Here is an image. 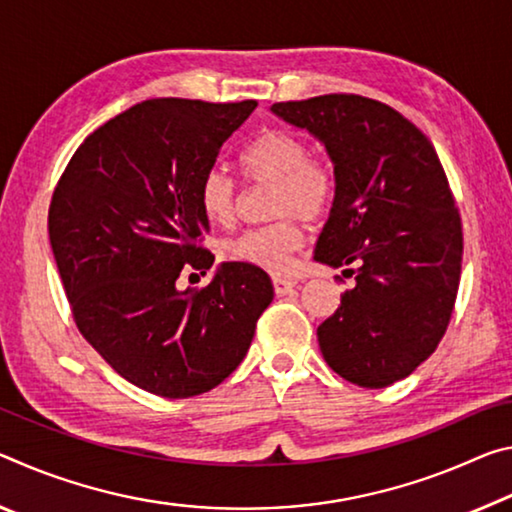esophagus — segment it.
Instances as JSON below:
<instances>
[{
  "label": "esophagus",
  "mask_w": 512,
  "mask_h": 512,
  "mask_svg": "<svg viewBox=\"0 0 512 512\" xmlns=\"http://www.w3.org/2000/svg\"><path fill=\"white\" fill-rule=\"evenodd\" d=\"M272 286H274L276 295H288V292L295 290L297 281H295V279H286V276H274Z\"/></svg>",
  "instance_id": "esophagus-1"
}]
</instances>
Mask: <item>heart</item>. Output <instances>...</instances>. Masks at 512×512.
I'll return each instance as SVG.
<instances>
[{"label":"heart","instance_id":"b5f03b06","mask_svg":"<svg viewBox=\"0 0 512 512\" xmlns=\"http://www.w3.org/2000/svg\"><path fill=\"white\" fill-rule=\"evenodd\" d=\"M247 181L274 183L270 224L254 226L224 242L229 261L283 274L292 265V251L304 240L306 222H320L333 211L338 197V174L326 158L308 154V142L295 131L265 129L238 156ZM236 183L222 170L206 172L197 188L201 215L213 224H229L236 215Z\"/></svg>","mask_w":512,"mask_h":512}]
</instances>
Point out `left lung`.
I'll use <instances>...</instances> for the list:
<instances>
[{"label":"left lung","instance_id":"obj_1","mask_svg":"<svg viewBox=\"0 0 512 512\" xmlns=\"http://www.w3.org/2000/svg\"><path fill=\"white\" fill-rule=\"evenodd\" d=\"M272 111L320 138L338 174L315 261L351 265L356 286L317 326L322 356L360 388L406 379L440 345L458 295L463 224L445 167L413 122L370 97Z\"/></svg>","mask_w":512,"mask_h":512}]
</instances>
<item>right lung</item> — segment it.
Returning <instances> with one entry per match:
<instances>
[{"mask_svg":"<svg viewBox=\"0 0 512 512\" xmlns=\"http://www.w3.org/2000/svg\"><path fill=\"white\" fill-rule=\"evenodd\" d=\"M256 108L147 99L95 129L72 154L49 204V242L77 329L138 388L186 399L242 363L274 288L267 272L215 256L197 188ZM192 276V274H190Z\"/></svg>","mask_w":512,"mask_h":512,"instance_id":"add662e5","label":"right lung"}]
</instances>
